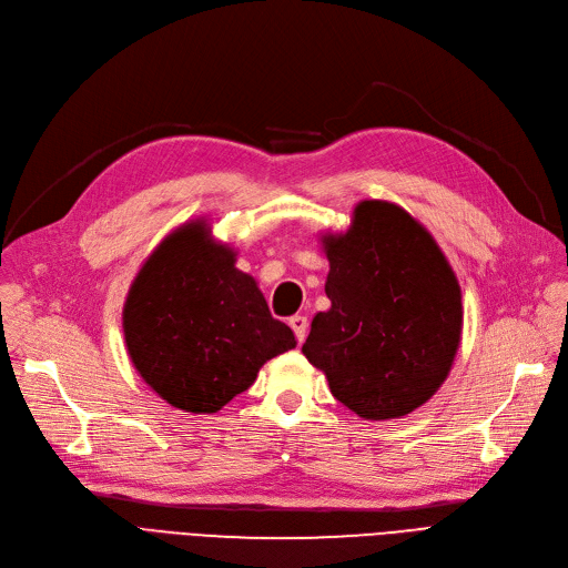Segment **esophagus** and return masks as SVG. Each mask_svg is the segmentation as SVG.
<instances>
[{"instance_id": "1", "label": "esophagus", "mask_w": 568, "mask_h": 568, "mask_svg": "<svg viewBox=\"0 0 568 568\" xmlns=\"http://www.w3.org/2000/svg\"><path fill=\"white\" fill-rule=\"evenodd\" d=\"M290 326H292V332H294L296 341L304 343V338H306V334H308V320H306L304 315H292V317H290Z\"/></svg>"}]
</instances>
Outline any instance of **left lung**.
Here are the masks:
<instances>
[{"instance_id":"8db88e82","label":"left lung","mask_w":568,"mask_h":568,"mask_svg":"<svg viewBox=\"0 0 568 568\" xmlns=\"http://www.w3.org/2000/svg\"><path fill=\"white\" fill-rule=\"evenodd\" d=\"M322 246L332 308L313 317L302 352L362 419H400L452 371L463 332L454 268L422 223L384 200L356 204L349 230Z\"/></svg>"}]
</instances>
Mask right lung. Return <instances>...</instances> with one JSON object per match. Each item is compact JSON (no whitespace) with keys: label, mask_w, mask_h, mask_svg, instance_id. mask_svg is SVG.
I'll use <instances>...</instances> for the list:
<instances>
[{"label":"right lung","mask_w":568,"mask_h":568,"mask_svg":"<svg viewBox=\"0 0 568 568\" xmlns=\"http://www.w3.org/2000/svg\"><path fill=\"white\" fill-rule=\"evenodd\" d=\"M234 255L204 221H191L163 239L129 290V356L172 407L214 414L246 392L268 359L296 345Z\"/></svg>","instance_id":"1"}]
</instances>
